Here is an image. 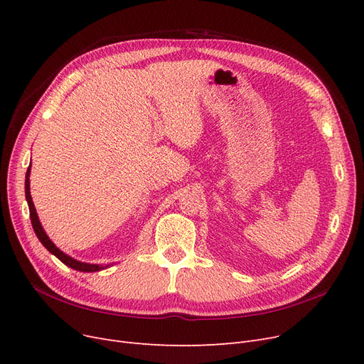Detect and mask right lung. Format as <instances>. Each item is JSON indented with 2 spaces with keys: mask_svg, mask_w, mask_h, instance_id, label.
Returning <instances> with one entry per match:
<instances>
[{
  "mask_svg": "<svg viewBox=\"0 0 364 364\" xmlns=\"http://www.w3.org/2000/svg\"><path fill=\"white\" fill-rule=\"evenodd\" d=\"M29 177H31V165L28 166L26 177H25V196H26V202H28V206H29V215H31V223H32V227H33V232H35L36 237L40 239V242L46 246V250L50 251V254H53L54 257L59 258L65 265L70 267V269H73V270L82 272V273L100 272V270H105V269H107V267H110L112 264H105V265L103 264H90V262H82V261L75 259L70 255H68L63 251H60L59 247H57L51 242V239L48 237V235L44 230V227L41 225V221H40V218H38L36 209L33 206L32 196H31V181H29Z\"/></svg>",
  "mask_w": 364,
  "mask_h": 364,
  "instance_id": "add662e5",
  "label": "right lung"
}]
</instances>
